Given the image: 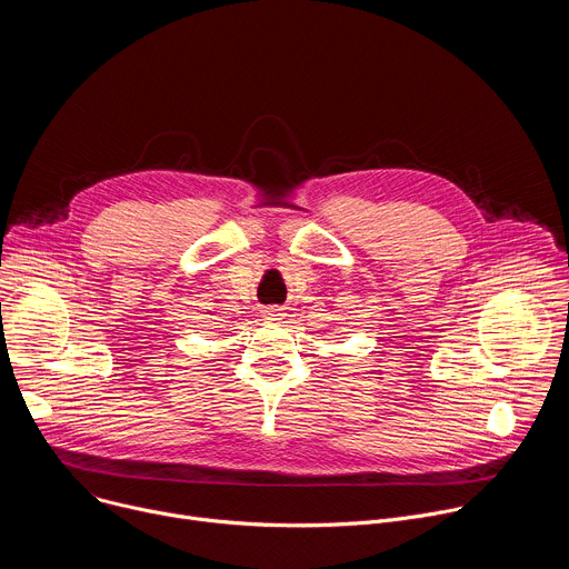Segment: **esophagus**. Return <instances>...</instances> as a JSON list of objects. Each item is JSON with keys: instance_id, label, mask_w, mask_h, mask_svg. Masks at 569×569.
Wrapping results in <instances>:
<instances>
[{"instance_id": "obj_1", "label": "esophagus", "mask_w": 569, "mask_h": 569, "mask_svg": "<svg viewBox=\"0 0 569 569\" xmlns=\"http://www.w3.org/2000/svg\"><path fill=\"white\" fill-rule=\"evenodd\" d=\"M263 315H266L268 319H283V308H279V306H268V308L263 310Z\"/></svg>"}]
</instances>
